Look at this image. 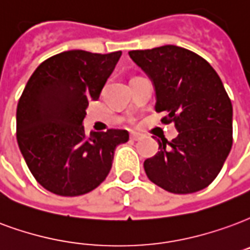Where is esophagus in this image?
<instances>
[{
	"instance_id": "obj_1",
	"label": "esophagus",
	"mask_w": 250,
	"mask_h": 250,
	"mask_svg": "<svg viewBox=\"0 0 250 250\" xmlns=\"http://www.w3.org/2000/svg\"><path fill=\"white\" fill-rule=\"evenodd\" d=\"M140 138H142V135L138 134V132H131L130 135V139L134 140V142H136V140H139Z\"/></svg>"
}]
</instances>
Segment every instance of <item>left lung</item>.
I'll use <instances>...</instances> for the list:
<instances>
[{
    "label": "left lung",
    "instance_id": "obj_1",
    "mask_svg": "<svg viewBox=\"0 0 250 250\" xmlns=\"http://www.w3.org/2000/svg\"><path fill=\"white\" fill-rule=\"evenodd\" d=\"M152 81L163 123H175V139H158L144 162L152 183L171 193H193L213 182L232 148L233 108L221 79L204 58L179 46L128 51Z\"/></svg>",
    "mask_w": 250,
    "mask_h": 250
}]
</instances>
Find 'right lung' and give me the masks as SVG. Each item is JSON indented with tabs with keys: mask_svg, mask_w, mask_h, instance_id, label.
<instances>
[{
	"mask_svg": "<svg viewBox=\"0 0 250 250\" xmlns=\"http://www.w3.org/2000/svg\"><path fill=\"white\" fill-rule=\"evenodd\" d=\"M122 51L68 50L50 57L27 81L17 106V142L27 167L47 191L79 196L108 175L125 130L84 132L88 102L98 101Z\"/></svg>",
	"mask_w": 250,
	"mask_h": 250,
	"instance_id": "1",
	"label": "right lung"
}]
</instances>
